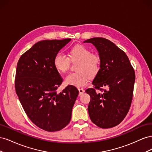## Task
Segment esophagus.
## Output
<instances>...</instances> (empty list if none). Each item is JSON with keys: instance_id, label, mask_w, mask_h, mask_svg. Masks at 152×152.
I'll return each instance as SVG.
<instances>
[{"instance_id": "34e87169", "label": "esophagus", "mask_w": 152, "mask_h": 152, "mask_svg": "<svg viewBox=\"0 0 152 152\" xmlns=\"http://www.w3.org/2000/svg\"><path fill=\"white\" fill-rule=\"evenodd\" d=\"M78 90H79V95H81L82 94H83L85 91L82 88H79L78 89Z\"/></svg>"}]
</instances>
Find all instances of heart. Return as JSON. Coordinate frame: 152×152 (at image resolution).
I'll return each instance as SVG.
<instances>
[{"instance_id": "1", "label": "heart", "mask_w": 152, "mask_h": 152, "mask_svg": "<svg viewBox=\"0 0 152 152\" xmlns=\"http://www.w3.org/2000/svg\"><path fill=\"white\" fill-rule=\"evenodd\" d=\"M70 61H79L76 66L77 72L72 73L65 79L67 84L81 87L89 83L90 77L98 74L101 69V58L98 54L92 53L91 49L82 44H76L68 51V57L61 53L55 55L54 66L60 73L69 70Z\"/></svg>"}]
</instances>
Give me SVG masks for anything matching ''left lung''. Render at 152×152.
Listing matches in <instances>:
<instances>
[{"instance_id":"1","label":"left lung","mask_w":152,"mask_h":152,"mask_svg":"<svg viewBox=\"0 0 152 152\" xmlns=\"http://www.w3.org/2000/svg\"><path fill=\"white\" fill-rule=\"evenodd\" d=\"M84 42L94 45L102 61L100 71L92 82L94 87L86 90L91 97L90 118L99 127H115L124 120L131 107L134 70L126 54L110 40L95 37Z\"/></svg>"}]
</instances>
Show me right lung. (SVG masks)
Returning <instances> with one entry per match:
<instances>
[{
  "label": "right lung",
  "mask_w": 152,
  "mask_h": 152,
  "mask_svg": "<svg viewBox=\"0 0 152 152\" xmlns=\"http://www.w3.org/2000/svg\"><path fill=\"white\" fill-rule=\"evenodd\" d=\"M70 40L40 41L23 54L17 64L15 86L20 102L30 121L48 132L68 125L79 94L72 85L57 92L63 79L54 66V58Z\"/></svg>",
  "instance_id": "right-lung-1"
}]
</instances>
